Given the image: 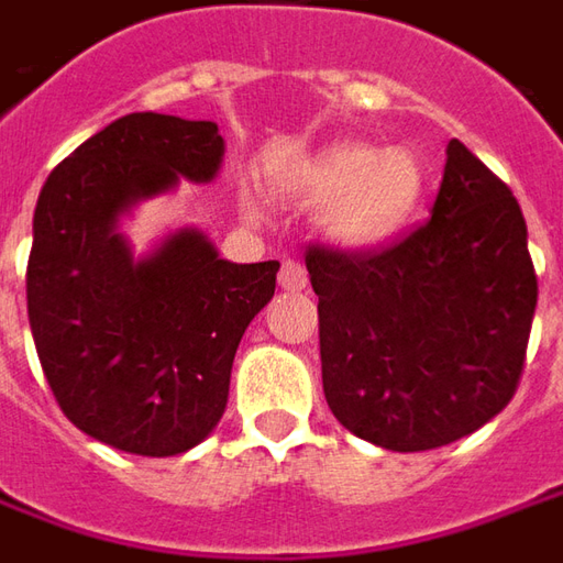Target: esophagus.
Returning <instances> with one entry per match:
<instances>
[{
  "mask_svg": "<svg viewBox=\"0 0 563 563\" xmlns=\"http://www.w3.org/2000/svg\"><path fill=\"white\" fill-rule=\"evenodd\" d=\"M278 285L285 290H303L309 285V275H306V269L297 260H285L282 273H278Z\"/></svg>",
  "mask_w": 563,
  "mask_h": 563,
  "instance_id": "1",
  "label": "esophagus"
}]
</instances>
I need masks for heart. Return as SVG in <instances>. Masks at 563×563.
Here are the masks:
<instances>
[{"label":"heart","instance_id":"obj_1","mask_svg":"<svg viewBox=\"0 0 563 563\" xmlns=\"http://www.w3.org/2000/svg\"><path fill=\"white\" fill-rule=\"evenodd\" d=\"M282 199L328 205L324 230L352 247L393 239L420 208L426 174L405 146L336 143L278 184ZM247 211L254 205L247 201Z\"/></svg>","mask_w":563,"mask_h":563}]
</instances>
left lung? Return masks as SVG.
Instances as JSON below:
<instances>
[{"mask_svg": "<svg viewBox=\"0 0 563 563\" xmlns=\"http://www.w3.org/2000/svg\"><path fill=\"white\" fill-rule=\"evenodd\" d=\"M321 383L352 435L432 451L494 420L525 374L537 269L521 205L460 141L432 217L377 251L306 247Z\"/></svg>", "mask_w": 563, "mask_h": 563, "instance_id": "1", "label": "left lung"}]
</instances>
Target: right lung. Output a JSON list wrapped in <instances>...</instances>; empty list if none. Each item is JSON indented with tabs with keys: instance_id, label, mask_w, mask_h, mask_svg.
<instances>
[{
	"instance_id": "obj_1",
	"label": "right lung",
	"mask_w": 563,
	"mask_h": 563,
	"mask_svg": "<svg viewBox=\"0 0 563 563\" xmlns=\"http://www.w3.org/2000/svg\"><path fill=\"white\" fill-rule=\"evenodd\" d=\"M214 122L131 112L48 174L33 214L26 312L67 420L137 456H174L214 432L244 328L273 300L278 260L230 263L180 230L134 260L115 232L180 177L211 184Z\"/></svg>"
}]
</instances>
